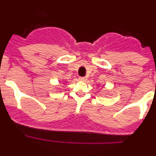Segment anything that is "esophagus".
I'll return each instance as SVG.
<instances>
[{
	"mask_svg": "<svg viewBox=\"0 0 156 156\" xmlns=\"http://www.w3.org/2000/svg\"><path fill=\"white\" fill-rule=\"evenodd\" d=\"M80 80L84 82V81L87 80V77H80Z\"/></svg>",
	"mask_w": 156,
	"mask_h": 156,
	"instance_id": "esophagus-1",
	"label": "esophagus"
}]
</instances>
